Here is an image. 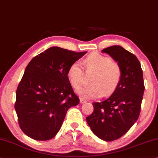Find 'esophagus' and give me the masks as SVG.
Segmentation results:
<instances>
[{
	"label": "esophagus",
	"mask_w": 158,
	"mask_h": 158,
	"mask_svg": "<svg viewBox=\"0 0 158 158\" xmlns=\"http://www.w3.org/2000/svg\"><path fill=\"white\" fill-rule=\"evenodd\" d=\"M87 100L85 99V98H80V102L81 103H85V102H86Z\"/></svg>",
	"instance_id": "esophagus-1"
}]
</instances>
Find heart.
<instances>
[{
	"label": "heart",
	"instance_id": "1",
	"mask_svg": "<svg viewBox=\"0 0 158 158\" xmlns=\"http://www.w3.org/2000/svg\"><path fill=\"white\" fill-rule=\"evenodd\" d=\"M83 64L87 73L94 72L92 85L80 88L78 93L86 98H97L110 95L117 89L122 77V68L117 61L108 56L92 52L86 57ZM68 76L74 88L81 87L84 79L81 63L76 61L68 68Z\"/></svg>",
	"mask_w": 158,
	"mask_h": 158
}]
</instances>
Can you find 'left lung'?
I'll return each instance as SVG.
<instances>
[{"label":"left lung","mask_w":158,"mask_h":158,"mask_svg":"<svg viewBox=\"0 0 158 158\" xmlns=\"http://www.w3.org/2000/svg\"><path fill=\"white\" fill-rule=\"evenodd\" d=\"M102 52L120 64L122 77L110 97L93 102L94 110L86 120L96 136L109 142L121 138L138 120L145 85L140 63L134 54L120 45L106 48Z\"/></svg>","instance_id":"8db88e82"}]
</instances>
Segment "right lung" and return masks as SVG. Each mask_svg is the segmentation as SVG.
Masks as SVG:
<instances>
[{
    "instance_id": "obj_1",
    "label": "right lung",
    "mask_w": 158,
    "mask_h": 158,
    "mask_svg": "<svg viewBox=\"0 0 158 158\" xmlns=\"http://www.w3.org/2000/svg\"><path fill=\"white\" fill-rule=\"evenodd\" d=\"M86 52L52 47L30 61L15 102L18 124L26 135L35 140L56 135L68 110L80 102L68 79V68Z\"/></svg>"
}]
</instances>
